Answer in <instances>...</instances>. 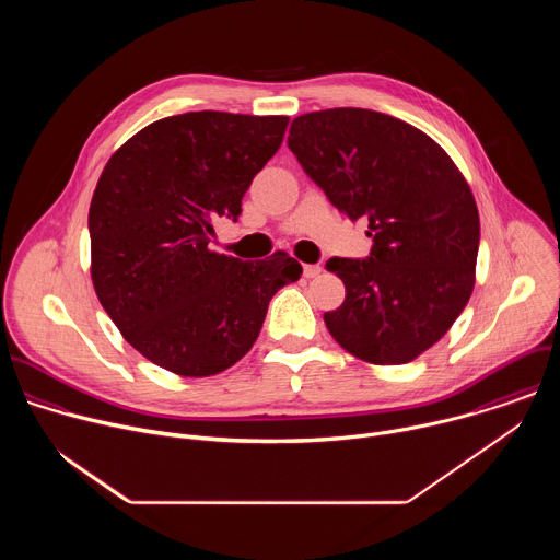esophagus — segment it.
Listing matches in <instances>:
<instances>
[{"label":"esophagus","instance_id":"obj_1","mask_svg":"<svg viewBox=\"0 0 560 560\" xmlns=\"http://www.w3.org/2000/svg\"><path fill=\"white\" fill-rule=\"evenodd\" d=\"M318 275H322V266H318V264H305L303 266V277L305 279H314Z\"/></svg>","mask_w":560,"mask_h":560}]
</instances>
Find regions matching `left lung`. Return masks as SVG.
<instances>
[{
	"label": "left lung",
	"mask_w": 560,
	"mask_h": 560,
	"mask_svg": "<svg viewBox=\"0 0 560 560\" xmlns=\"http://www.w3.org/2000/svg\"><path fill=\"white\" fill-rule=\"evenodd\" d=\"M288 148L339 212L368 219L372 236L370 257L326 264L346 285V301L324 314L330 335L368 363L417 359L474 288L481 223L465 177L425 132L365 108L296 117Z\"/></svg>",
	"instance_id": "obj_1"
}]
</instances>
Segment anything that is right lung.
Masks as SVG:
<instances>
[{"label":"right lung","instance_id":"add662e5","mask_svg":"<svg viewBox=\"0 0 560 560\" xmlns=\"http://www.w3.org/2000/svg\"><path fill=\"white\" fill-rule=\"evenodd\" d=\"M288 117L199 110L159 119L106 164L89 212L93 285L124 339L159 368L210 376L257 341L270 299L301 277L285 253L242 261L208 248L242 214Z\"/></svg>","mask_w":560,"mask_h":560}]
</instances>
